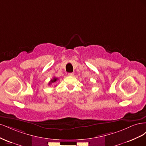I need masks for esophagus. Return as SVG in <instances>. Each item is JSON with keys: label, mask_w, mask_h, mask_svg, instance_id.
<instances>
[{"label": "esophagus", "mask_w": 146, "mask_h": 146, "mask_svg": "<svg viewBox=\"0 0 146 146\" xmlns=\"http://www.w3.org/2000/svg\"><path fill=\"white\" fill-rule=\"evenodd\" d=\"M74 73V72H70V73H68V76H73Z\"/></svg>", "instance_id": "34e87169"}]
</instances>
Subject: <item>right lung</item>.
I'll return each mask as SVG.
<instances>
[{"label": "right lung", "instance_id": "obj_1", "mask_svg": "<svg viewBox=\"0 0 146 146\" xmlns=\"http://www.w3.org/2000/svg\"><path fill=\"white\" fill-rule=\"evenodd\" d=\"M58 78H56V77H54L53 78V79H51V80L49 82V83H48V85H50L52 83H55L57 80H58Z\"/></svg>", "mask_w": 146, "mask_h": 146}]
</instances>
